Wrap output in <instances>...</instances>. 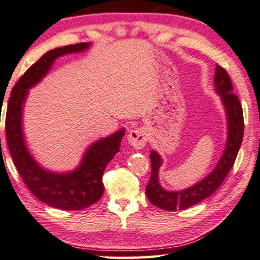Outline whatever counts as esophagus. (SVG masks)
Here are the masks:
<instances>
[{"mask_svg": "<svg viewBox=\"0 0 260 260\" xmlns=\"http://www.w3.org/2000/svg\"><path fill=\"white\" fill-rule=\"evenodd\" d=\"M128 142L132 147H134L135 149H141L145 147V145L147 144L148 140V133L147 129L145 128H135L132 129L129 132L128 137Z\"/></svg>", "mask_w": 260, "mask_h": 260, "instance_id": "obj_1", "label": "esophagus"}]
</instances>
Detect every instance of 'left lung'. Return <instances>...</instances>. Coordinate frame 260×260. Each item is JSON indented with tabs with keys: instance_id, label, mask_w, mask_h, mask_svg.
Returning <instances> with one entry per match:
<instances>
[{
	"instance_id": "1",
	"label": "left lung",
	"mask_w": 260,
	"mask_h": 260,
	"mask_svg": "<svg viewBox=\"0 0 260 260\" xmlns=\"http://www.w3.org/2000/svg\"><path fill=\"white\" fill-rule=\"evenodd\" d=\"M214 85L217 93L220 95L222 104L228 114V142L224 154L221 155L218 165L212 173L197 182L192 187L182 191L170 192L164 189L159 184V167L161 166V158L155 151L149 154L151 159V178L146 186V196L154 206L166 211L186 210L193 205L203 202L212 193H214L222 184L229 172L235 165L236 158L243 142L244 137V116L239 98L233 93V86L225 68L215 66Z\"/></svg>"
}]
</instances>
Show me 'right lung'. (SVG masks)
I'll return each instance as SVG.
<instances>
[{"label":"right lung","mask_w":260,"mask_h":260,"mask_svg":"<svg viewBox=\"0 0 260 260\" xmlns=\"http://www.w3.org/2000/svg\"><path fill=\"white\" fill-rule=\"evenodd\" d=\"M88 47L89 43L66 46L49 50L40 57L14 86L6 113L7 144L22 180L36 198L60 210H83L101 198L105 188L102 175L108 162L120 151L125 129L94 142L75 171L57 174L38 165L25 147L22 134V107L28 89L41 81L58 56L82 52Z\"/></svg>","instance_id":"1"}]
</instances>
